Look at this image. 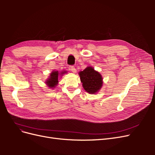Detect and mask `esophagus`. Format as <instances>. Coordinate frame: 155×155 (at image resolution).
Wrapping results in <instances>:
<instances>
[{
  "instance_id": "34e87169",
  "label": "esophagus",
  "mask_w": 155,
  "mask_h": 155,
  "mask_svg": "<svg viewBox=\"0 0 155 155\" xmlns=\"http://www.w3.org/2000/svg\"><path fill=\"white\" fill-rule=\"evenodd\" d=\"M70 70H71V71H72L74 74H75V73L76 72V69L74 67H70Z\"/></svg>"
}]
</instances>
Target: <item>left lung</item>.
Wrapping results in <instances>:
<instances>
[{"mask_svg":"<svg viewBox=\"0 0 155 155\" xmlns=\"http://www.w3.org/2000/svg\"><path fill=\"white\" fill-rule=\"evenodd\" d=\"M82 85L86 92L94 94L100 91L103 86V77L101 74L92 67H87L79 72Z\"/></svg>","mask_w":155,"mask_h":155,"instance_id":"obj_1","label":"left lung"}]
</instances>
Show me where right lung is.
Returning a JSON list of instances; mask_svg holds the SVG:
<instances>
[{"label": "right lung", "instance_id": "1", "mask_svg": "<svg viewBox=\"0 0 155 155\" xmlns=\"http://www.w3.org/2000/svg\"><path fill=\"white\" fill-rule=\"evenodd\" d=\"M67 73V71H62L61 72H59L57 70H54L51 72V73L50 74L49 78L45 81L46 85L50 88L53 89L58 84V79L59 76H63V74Z\"/></svg>", "mask_w": 155, "mask_h": 155}]
</instances>
